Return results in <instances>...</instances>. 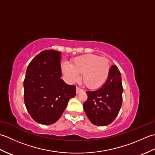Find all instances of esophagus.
<instances>
[{"label": "esophagus", "instance_id": "1", "mask_svg": "<svg viewBox=\"0 0 155 155\" xmlns=\"http://www.w3.org/2000/svg\"><path fill=\"white\" fill-rule=\"evenodd\" d=\"M83 90L81 89V88H79L78 87H77V88H76V93H77V94L81 93V92H83Z\"/></svg>", "mask_w": 155, "mask_h": 155}]
</instances>
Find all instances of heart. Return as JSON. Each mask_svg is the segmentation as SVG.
I'll use <instances>...</instances> for the list:
<instances>
[{"instance_id": "1", "label": "heart", "mask_w": 155, "mask_h": 155, "mask_svg": "<svg viewBox=\"0 0 155 155\" xmlns=\"http://www.w3.org/2000/svg\"><path fill=\"white\" fill-rule=\"evenodd\" d=\"M63 73L71 82L78 80L82 73V80L87 88H98L105 83L110 69L109 61L93 54H87L74 58L72 64L64 62L62 64Z\"/></svg>"}]
</instances>
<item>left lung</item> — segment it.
Segmentation results:
<instances>
[{
	"label": "left lung",
	"mask_w": 155,
	"mask_h": 155,
	"mask_svg": "<svg viewBox=\"0 0 155 155\" xmlns=\"http://www.w3.org/2000/svg\"><path fill=\"white\" fill-rule=\"evenodd\" d=\"M123 91L120 72L116 65H113L103 86L97 91L86 92L88 98L83 108L92 123L106 126L116 118L123 102Z\"/></svg>",
	"instance_id": "left-lung-1"
}]
</instances>
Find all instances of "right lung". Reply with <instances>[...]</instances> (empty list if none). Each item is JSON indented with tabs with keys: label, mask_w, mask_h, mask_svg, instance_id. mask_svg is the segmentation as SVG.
<instances>
[{
	"label": "right lung",
	"mask_w": 155,
	"mask_h": 155,
	"mask_svg": "<svg viewBox=\"0 0 155 155\" xmlns=\"http://www.w3.org/2000/svg\"><path fill=\"white\" fill-rule=\"evenodd\" d=\"M61 52L42 51L28 64L24 80L26 108L35 121L42 124L57 122L76 95L75 85L62 81Z\"/></svg>",
	"instance_id": "add662e5"
}]
</instances>
